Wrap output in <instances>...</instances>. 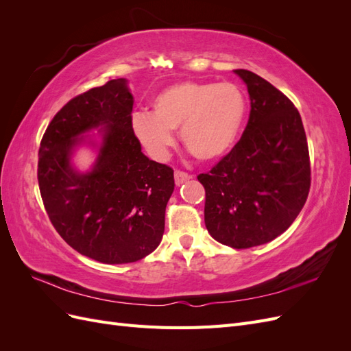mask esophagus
<instances>
[{
	"label": "esophagus",
	"mask_w": 351,
	"mask_h": 351,
	"mask_svg": "<svg viewBox=\"0 0 351 351\" xmlns=\"http://www.w3.org/2000/svg\"><path fill=\"white\" fill-rule=\"evenodd\" d=\"M190 178H192V176H190V174H187V173H184V171H180V169H176L174 180H176V184H177V186L183 184L184 182H187V180H190Z\"/></svg>",
	"instance_id": "obj_1"
}]
</instances>
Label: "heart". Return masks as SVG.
I'll return each instance as SVG.
<instances>
[{
  "mask_svg": "<svg viewBox=\"0 0 351 351\" xmlns=\"http://www.w3.org/2000/svg\"><path fill=\"white\" fill-rule=\"evenodd\" d=\"M154 112L137 111L132 129L145 149L162 158L173 145L169 130L180 127V141L197 161H215L234 146L247 104L236 83L182 82L156 95Z\"/></svg>",
  "mask_w": 351,
  "mask_h": 351,
  "instance_id": "heart-1",
  "label": "heart"
}]
</instances>
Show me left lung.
I'll return each mask as SVG.
<instances>
[{"label": "left lung", "instance_id": "obj_1", "mask_svg": "<svg viewBox=\"0 0 351 351\" xmlns=\"http://www.w3.org/2000/svg\"><path fill=\"white\" fill-rule=\"evenodd\" d=\"M246 83L250 115L234 147L199 174L205 187V226L232 249L265 244L289 228L311 189L309 147L294 104L249 70H234Z\"/></svg>", "mask_w": 351, "mask_h": 351}]
</instances>
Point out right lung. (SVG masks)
Segmentation results:
<instances>
[{"label": "right lung", "mask_w": 351, "mask_h": 351, "mask_svg": "<svg viewBox=\"0 0 351 351\" xmlns=\"http://www.w3.org/2000/svg\"><path fill=\"white\" fill-rule=\"evenodd\" d=\"M133 97L114 79L70 99L39 146L38 183L49 221L69 246L102 263H130L161 243L174 190L171 167L143 155L132 129ZM99 125L103 145L93 171L69 164L78 136Z\"/></svg>", "instance_id": "add662e5"}]
</instances>
